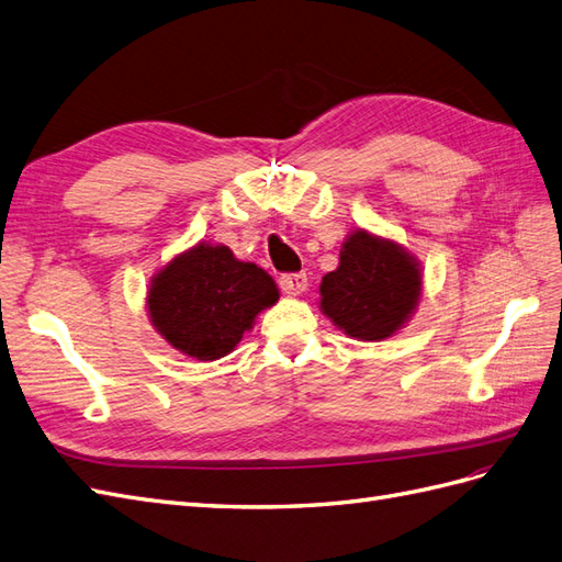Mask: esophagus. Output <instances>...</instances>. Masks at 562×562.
I'll list each match as a JSON object with an SVG mask.
<instances>
[{
	"label": "esophagus",
	"instance_id": "1",
	"mask_svg": "<svg viewBox=\"0 0 562 562\" xmlns=\"http://www.w3.org/2000/svg\"><path fill=\"white\" fill-rule=\"evenodd\" d=\"M280 286H282L284 294H292V296L304 294L306 286H308L306 272H284V276L280 278Z\"/></svg>",
	"mask_w": 562,
	"mask_h": 562
}]
</instances>
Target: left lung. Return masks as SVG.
Listing matches in <instances>:
<instances>
[{"label":"left lung","mask_w":562,"mask_h":562,"mask_svg":"<svg viewBox=\"0 0 562 562\" xmlns=\"http://www.w3.org/2000/svg\"><path fill=\"white\" fill-rule=\"evenodd\" d=\"M423 270L394 239L356 229L341 244L337 270L321 282V311L344 335L382 341L418 308Z\"/></svg>","instance_id":"1"}]
</instances>
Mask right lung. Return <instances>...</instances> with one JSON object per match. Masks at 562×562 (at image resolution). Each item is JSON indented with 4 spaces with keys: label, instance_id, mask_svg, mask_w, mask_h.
Instances as JSON below:
<instances>
[{
    "label": "right lung",
    "instance_id": "obj_1",
    "mask_svg": "<svg viewBox=\"0 0 562 562\" xmlns=\"http://www.w3.org/2000/svg\"><path fill=\"white\" fill-rule=\"evenodd\" d=\"M278 299V284L263 268L237 261L225 244L199 241L151 278L147 311L172 349L215 361L233 351L256 315Z\"/></svg>",
    "mask_w": 562,
    "mask_h": 562
}]
</instances>
